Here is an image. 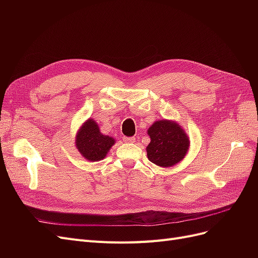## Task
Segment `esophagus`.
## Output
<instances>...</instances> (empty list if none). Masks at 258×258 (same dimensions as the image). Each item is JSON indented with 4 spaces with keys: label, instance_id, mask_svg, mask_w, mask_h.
I'll return each mask as SVG.
<instances>
[{
    "label": "esophagus",
    "instance_id": "obj_1",
    "mask_svg": "<svg viewBox=\"0 0 258 258\" xmlns=\"http://www.w3.org/2000/svg\"><path fill=\"white\" fill-rule=\"evenodd\" d=\"M123 142H126V143H135L136 142V138H134V137L123 138Z\"/></svg>",
    "mask_w": 258,
    "mask_h": 258
}]
</instances>
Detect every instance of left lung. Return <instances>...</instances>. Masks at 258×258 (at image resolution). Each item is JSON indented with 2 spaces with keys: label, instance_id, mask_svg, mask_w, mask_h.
Listing matches in <instances>:
<instances>
[{
  "label": "left lung",
  "instance_id": "8db88e82",
  "mask_svg": "<svg viewBox=\"0 0 258 258\" xmlns=\"http://www.w3.org/2000/svg\"><path fill=\"white\" fill-rule=\"evenodd\" d=\"M151 142L146 146L147 158L156 166L173 167L184 159L189 150V137L175 120L159 119L147 129Z\"/></svg>",
  "mask_w": 258,
  "mask_h": 258
}]
</instances>
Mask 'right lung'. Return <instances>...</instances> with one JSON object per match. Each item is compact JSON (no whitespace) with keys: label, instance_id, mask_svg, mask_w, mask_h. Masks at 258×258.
<instances>
[{"label":"right lung","instance_id":"add662e5","mask_svg":"<svg viewBox=\"0 0 258 258\" xmlns=\"http://www.w3.org/2000/svg\"><path fill=\"white\" fill-rule=\"evenodd\" d=\"M114 144L115 139L101 134L99 124L91 117L82 124L75 137L77 151L88 161L104 159Z\"/></svg>","mask_w":258,"mask_h":258}]
</instances>
